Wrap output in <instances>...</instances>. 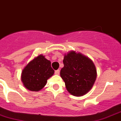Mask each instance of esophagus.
Returning <instances> with one entry per match:
<instances>
[{
	"mask_svg": "<svg viewBox=\"0 0 121 121\" xmlns=\"http://www.w3.org/2000/svg\"><path fill=\"white\" fill-rule=\"evenodd\" d=\"M59 73H60L59 70H56V71H55V74L59 75Z\"/></svg>",
	"mask_w": 121,
	"mask_h": 121,
	"instance_id": "34e87169",
	"label": "esophagus"
}]
</instances>
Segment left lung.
<instances>
[{
	"label": "left lung",
	"mask_w": 121,
	"mask_h": 121,
	"mask_svg": "<svg viewBox=\"0 0 121 121\" xmlns=\"http://www.w3.org/2000/svg\"><path fill=\"white\" fill-rule=\"evenodd\" d=\"M64 67L60 77L71 95L76 96L87 93L93 87L96 78V69L90 59L74 51L64 55Z\"/></svg>",
	"instance_id": "left-lung-1"
}]
</instances>
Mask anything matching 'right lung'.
<instances>
[{
	"mask_svg": "<svg viewBox=\"0 0 121 121\" xmlns=\"http://www.w3.org/2000/svg\"><path fill=\"white\" fill-rule=\"evenodd\" d=\"M54 73L51 62L40 54L24 68L21 79L26 89L38 91L46 85L48 79L53 75Z\"/></svg>",
	"mask_w": 121,
	"mask_h": 121,
	"instance_id": "1",
	"label": "right lung"
}]
</instances>
